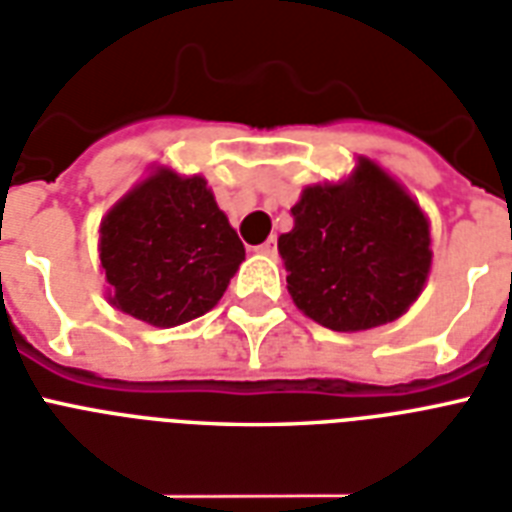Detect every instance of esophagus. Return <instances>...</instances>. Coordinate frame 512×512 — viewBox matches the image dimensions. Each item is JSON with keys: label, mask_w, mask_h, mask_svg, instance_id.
Masks as SVG:
<instances>
[{"label": "esophagus", "mask_w": 512, "mask_h": 512, "mask_svg": "<svg viewBox=\"0 0 512 512\" xmlns=\"http://www.w3.org/2000/svg\"><path fill=\"white\" fill-rule=\"evenodd\" d=\"M257 249H260V252H263V255H268V257H278V242H276V236H270L268 242H263Z\"/></svg>", "instance_id": "1"}]
</instances>
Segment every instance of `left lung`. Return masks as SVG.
Here are the masks:
<instances>
[{
	"instance_id": "obj_1",
	"label": "left lung",
	"mask_w": 512,
	"mask_h": 512,
	"mask_svg": "<svg viewBox=\"0 0 512 512\" xmlns=\"http://www.w3.org/2000/svg\"><path fill=\"white\" fill-rule=\"evenodd\" d=\"M278 236L294 305L331 331L397 321L421 297L431 270V228L405 186L368 157L347 181L315 184Z\"/></svg>"
}]
</instances>
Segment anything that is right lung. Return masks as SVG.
Returning a JSON list of instances; mask_svg holds the SVG:
<instances>
[{
    "label": "right lung",
    "mask_w": 512,
    "mask_h": 512,
    "mask_svg": "<svg viewBox=\"0 0 512 512\" xmlns=\"http://www.w3.org/2000/svg\"><path fill=\"white\" fill-rule=\"evenodd\" d=\"M99 260L112 307L173 328L218 305L244 244L205 178L155 168L102 218Z\"/></svg>",
    "instance_id": "right-lung-1"
}]
</instances>
